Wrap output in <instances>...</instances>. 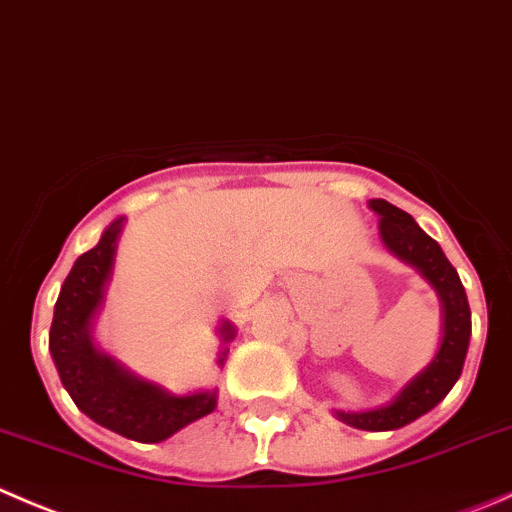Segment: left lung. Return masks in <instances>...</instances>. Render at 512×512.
Instances as JSON below:
<instances>
[{
  "label": "left lung",
  "mask_w": 512,
  "mask_h": 512,
  "mask_svg": "<svg viewBox=\"0 0 512 512\" xmlns=\"http://www.w3.org/2000/svg\"><path fill=\"white\" fill-rule=\"evenodd\" d=\"M368 206L381 216V239L386 249L418 268L443 303V341L433 361L411 383H406V388L388 406L363 413L336 411V416L353 428L396 430L438 406L460 378L470 341V306L458 271L411 214L383 199H371Z\"/></svg>",
  "instance_id": "left-lung-1"
}]
</instances>
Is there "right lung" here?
Wrapping results in <instances>:
<instances>
[{"instance_id":"obj_1","label":"right lung","mask_w":512,"mask_h":512,"mask_svg":"<svg viewBox=\"0 0 512 512\" xmlns=\"http://www.w3.org/2000/svg\"><path fill=\"white\" fill-rule=\"evenodd\" d=\"M121 229L124 219L111 221L99 244L74 261L54 306L49 351L64 388L91 421L139 443H161L176 430L209 416L216 408V391L174 396L96 351L91 321L104 301ZM221 336L231 341L234 326L224 323ZM224 356L226 351L219 363H224Z\"/></svg>"}]
</instances>
